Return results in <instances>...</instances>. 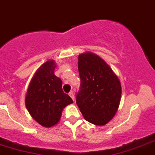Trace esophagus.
<instances>
[{
    "label": "esophagus",
    "instance_id": "esophagus-1",
    "mask_svg": "<svg viewBox=\"0 0 155 155\" xmlns=\"http://www.w3.org/2000/svg\"><path fill=\"white\" fill-rule=\"evenodd\" d=\"M69 96H70V97L72 98V99H73V101H75V96H74V94H73V92H70L69 93Z\"/></svg>",
    "mask_w": 155,
    "mask_h": 155
}]
</instances>
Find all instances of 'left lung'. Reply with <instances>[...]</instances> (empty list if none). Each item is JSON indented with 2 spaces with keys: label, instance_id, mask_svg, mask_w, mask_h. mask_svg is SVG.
<instances>
[{
  "label": "left lung",
  "instance_id": "8db88e82",
  "mask_svg": "<svg viewBox=\"0 0 155 155\" xmlns=\"http://www.w3.org/2000/svg\"><path fill=\"white\" fill-rule=\"evenodd\" d=\"M78 69L81 79L76 104L85 119L105 125L116 113L121 95L120 81L112 69L97 55H79Z\"/></svg>",
  "mask_w": 155,
  "mask_h": 155
}]
</instances>
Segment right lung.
<instances>
[{
  "label": "right lung",
  "mask_w": 155,
  "mask_h": 155,
  "mask_svg": "<svg viewBox=\"0 0 155 155\" xmlns=\"http://www.w3.org/2000/svg\"><path fill=\"white\" fill-rule=\"evenodd\" d=\"M56 64L53 60L43 63L32 78L25 98L27 109L34 119L43 127L58 123L63 109L73 99L64 93L62 80L54 75Z\"/></svg>",
  "instance_id": "add662e5"
}]
</instances>
